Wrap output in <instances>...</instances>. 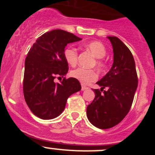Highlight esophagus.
<instances>
[{
    "mask_svg": "<svg viewBox=\"0 0 155 155\" xmlns=\"http://www.w3.org/2000/svg\"><path fill=\"white\" fill-rule=\"evenodd\" d=\"M87 89H89V87H86L85 85H84V84H81V90H82V91L87 90Z\"/></svg>",
    "mask_w": 155,
    "mask_h": 155,
    "instance_id": "34e87169",
    "label": "esophagus"
}]
</instances>
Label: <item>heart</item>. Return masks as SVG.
I'll use <instances>...</instances> for the list:
<instances>
[{
    "label": "heart",
    "instance_id": "b5f03b06",
    "mask_svg": "<svg viewBox=\"0 0 155 155\" xmlns=\"http://www.w3.org/2000/svg\"><path fill=\"white\" fill-rule=\"evenodd\" d=\"M83 47L96 58L92 65H95L101 71L104 70L106 66V62L103 59L106 54V49L104 44L100 41H93L84 44ZM64 58L68 65L73 67L75 66L78 62V51L76 49L73 47L65 48L64 50ZM71 76L84 84H90L97 79V73L95 70L83 68H78L75 70H73L71 72Z\"/></svg>",
    "mask_w": 155,
    "mask_h": 155
}]
</instances>
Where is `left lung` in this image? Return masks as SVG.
<instances>
[{
    "mask_svg": "<svg viewBox=\"0 0 155 155\" xmlns=\"http://www.w3.org/2000/svg\"><path fill=\"white\" fill-rule=\"evenodd\" d=\"M113 47L114 63L106 76L97 81L94 100L87 108L89 121L100 129L119 124L127 114L138 87L136 64L132 53L120 38L108 36ZM106 87L107 91L103 89ZM104 91V93L101 92Z\"/></svg>",
    "mask_w": 155,
    "mask_h": 155,
    "instance_id": "left-lung-1",
    "label": "left lung"
}]
</instances>
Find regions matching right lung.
<instances>
[{
	"instance_id": "add662e5",
	"label": "right lung",
	"mask_w": 155,
	"mask_h": 155,
	"mask_svg": "<svg viewBox=\"0 0 155 155\" xmlns=\"http://www.w3.org/2000/svg\"><path fill=\"white\" fill-rule=\"evenodd\" d=\"M81 40L63 30H53L40 36L28 51L25 62L23 93L33 114L42 120H51L63 111L69 96L81 90L79 81L74 78L60 83L54 80L68 71L64 58L65 47L69 43Z\"/></svg>"
}]
</instances>
